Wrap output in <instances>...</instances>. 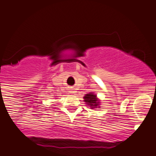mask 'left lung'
Segmentation results:
<instances>
[{"instance_id":"left-lung-1","label":"left lung","mask_w":156,"mask_h":156,"mask_svg":"<svg viewBox=\"0 0 156 156\" xmlns=\"http://www.w3.org/2000/svg\"><path fill=\"white\" fill-rule=\"evenodd\" d=\"M84 101L86 102V105H89L90 107H91V108H98L100 105L99 102V100L98 99L97 96L95 94L90 93V94H86L84 96Z\"/></svg>"}]
</instances>
